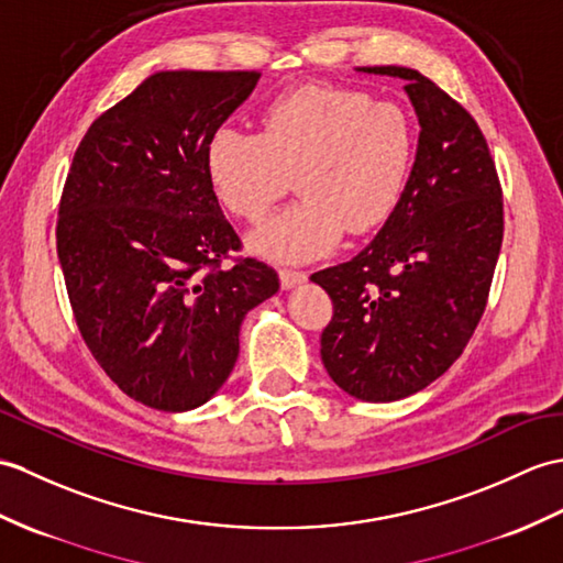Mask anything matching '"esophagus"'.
<instances>
[{
	"label": "esophagus",
	"mask_w": 563,
	"mask_h": 563,
	"mask_svg": "<svg viewBox=\"0 0 563 563\" xmlns=\"http://www.w3.org/2000/svg\"><path fill=\"white\" fill-rule=\"evenodd\" d=\"M307 280V273L305 271H297V268H280V283L283 287H295L299 283Z\"/></svg>",
	"instance_id": "esophagus-1"
}]
</instances>
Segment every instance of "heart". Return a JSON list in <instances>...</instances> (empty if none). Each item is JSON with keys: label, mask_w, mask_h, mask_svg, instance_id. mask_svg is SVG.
<instances>
[{"label": "heart", "mask_w": 563, "mask_h": 563, "mask_svg": "<svg viewBox=\"0 0 563 563\" xmlns=\"http://www.w3.org/2000/svg\"><path fill=\"white\" fill-rule=\"evenodd\" d=\"M256 124V134L216 129L206 175L220 206L246 222L264 220L295 181L299 199L252 238L258 254L317 258L345 230L372 232L396 211L417 151L400 104L352 88L305 86L271 100Z\"/></svg>", "instance_id": "1"}]
</instances>
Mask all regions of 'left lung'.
Instances as JSON below:
<instances>
[{"label":"left lung","instance_id":"left-lung-1","mask_svg":"<svg viewBox=\"0 0 563 563\" xmlns=\"http://www.w3.org/2000/svg\"><path fill=\"white\" fill-rule=\"evenodd\" d=\"M362 71L405 78L420 146L382 232L311 280L333 302L325 372L350 396L390 402L437 382L473 338L504 240V196L487 139L459 100L408 67Z\"/></svg>","mask_w":563,"mask_h":563}]
</instances>
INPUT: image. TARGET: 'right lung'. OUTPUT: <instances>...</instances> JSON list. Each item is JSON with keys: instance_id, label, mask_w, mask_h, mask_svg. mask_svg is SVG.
<instances>
[{"instance_id": "right-lung-1", "label": "right lung", "mask_w": 563, "mask_h": 563, "mask_svg": "<svg viewBox=\"0 0 563 563\" xmlns=\"http://www.w3.org/2000/svg\"><path fill=\"white\" fill-rule=\"evenodd\" d=\"M261 71H158L104 110L64 181L57 256L90 355L129 398L181 412L225 384L278 273L242 252L206 143ZM231 264L225 265L224 261Z\"/></svg>"}]
</instances>
